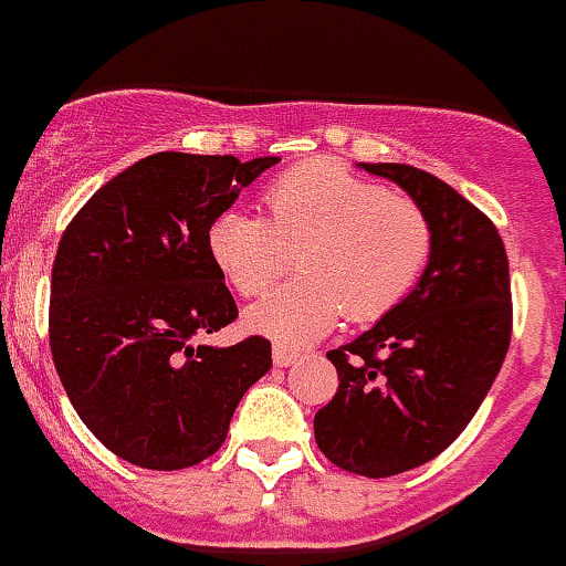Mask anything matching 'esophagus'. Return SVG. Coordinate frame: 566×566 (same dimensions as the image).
I'll list each match as a JSON object with an SVG mask.
<instances>
[{
  "label": "esophagus",
  "instance_id": "34e87169",
  "mask_svg": "<svg viewBox=\"0 0 566 566\" xmlns=\"http://www.w3.org/2000/svg\"><path fill=\"white\" fill-rule=\"evenodd\" d=\"M271 356H274V365H277V368H289V365H295V361L301 359V350H295V347L289 345H274Z\"/></svg>",
  "mask_w": 566,
  "mask_h": 566
}]
</instances>
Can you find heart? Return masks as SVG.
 Masks as SVG:
<instances>
[{"mask_svg": "<svg viewBox=\"0 0 566 566\" xmlns=\"http://www.w3.org/2000/svg\"><path fill=\"white\" fill-rule=\"evenodd\" d=\"M265 219L228 210L207 228V251L242 297L265 295L292 265L301 274L248 312L280 342L324 336L347 310L368 324L395 310L432 256V224L409 196L386 192L336 160H306L262 192Z\"/></svg>", "mask_w": 566, "mask_h": 566, "instance_id": "heart-1", "label": "heart"}]
</instances>
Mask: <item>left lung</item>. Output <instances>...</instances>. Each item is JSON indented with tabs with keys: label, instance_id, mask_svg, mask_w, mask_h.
Wrapping results in <instances>:
<instances>
[{
	"label": "left lung",
	"instance_id": "1",
	"mask_svg": "<svg viewBox=\"0 0 566 566\" xmlns=\"http://www.w3.org/2000/svg\"><path fill=\"white\" fill-rule=\"evenodd\" d=\"M361 169L427 210L432 256L377 327L327 354L338 388L315 441L336 468L386 479L432 462L476 415L512 345V280L494 221L450 184L406 163Z\"/></svg>",
	"mask_w": 566,
	"mask_h": 566
}]
</instances>
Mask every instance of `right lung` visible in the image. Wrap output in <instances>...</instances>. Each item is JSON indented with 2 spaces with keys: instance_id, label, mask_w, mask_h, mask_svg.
Instances as JSON below:
<instances>
[{
  "instance_id": "add662e5",
  "label": "right lung",
  "mask_w": 566,
  "mask_h": 566,
  "mask_svg": "<svg viewBox=\"0 0 566 566\" xmlns=\"http://www.w3.org/2000/svg\"><path fill=\"white\" fill-rule=\"evenodd\" d=\"M277 157L160 151L107 180L66 224L52 265L49 347L70 403L111 453L184 470L228 438L271 342L192 345L237 321L207 228Z\"/></svg>"
}]
</instances>
